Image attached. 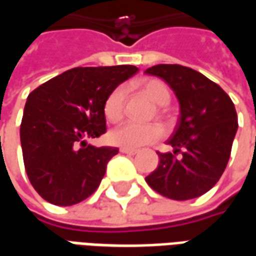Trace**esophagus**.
<instances>
[{
	"mask_svg": "<svg viewBox=\"0 0 256 256\" xmlns=\"http://www.w3.org/2000/svg\"><path fill=\"white\" fill-rule=\"evenodd\" d=\"M120 152H122V154H126V155H136L138 150H130V148H120Z\"/></svg>",
	"mask_w": 256,
	"mask_h": 256,
	"instance_id": "obj_1",
	"label": "esophagus"
}]
</instances>
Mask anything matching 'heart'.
<instances>
[{
    "label": "heart",
    "mask_w": 256,
    "mask_h": 256,
    "mask_svg": "<svg viewBox=\"0 0 256 256\" xmlns=\"http://www.w3.org/2000/svg\"><path fill=\"white\" fill-rule=\"evenodd\" d=\"M140 89L158 106L167 104L172 97L167 84L159 79L142 80L140 84ZM124 101H126V90L123 86H118L108 94L104 102V115L108 122L116 123L122 119L124 114ZM162 134L163 130L158 124H138V123L126 122L112 130L110 133V141L118 146L134 150L155 142L160 138Z\"/></svg>",
    "instance_id": "b5f03b06"
}]
</instances>
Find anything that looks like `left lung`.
Here are the masks:
<instances>
[{
    "label": "left lung",
    "instance_id": "1",
    "mask_svg": "<svg viewBox=\"0 0 256 256\" xmlns=\"http://www.w3.org/2000/svg\"><path fill=\"white\" fill-rule=\"evenodd\" d=\"M145 74L168 84L181 112L177 128L167 140L172 152H158L159 166L145 181L172 200L198 198L220 181L229 162L238 128L234 104L220 84L192 68L158 64Z\"/></svg>",
    "mask_w": 256,
    "mask_h": 256
}]
</instances>
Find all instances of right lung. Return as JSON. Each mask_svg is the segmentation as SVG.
<instances>
[{"mask_svg":"<svg viewBox=\"0 0 256 256\" xmlns=\"http://www.w3.org/2000/svg\"><path fill=\"white\" fill-rule=\"evenodd\" d=\"M137 71L134 66L76 67L28 94L20 142L26 172L42 198L72 206L98 188L119 150L97 148L86 140L106 133V98Z\"/></svg>","mask_w":256,"mask_h":256,"instance_id":"right-lung-1","label":"right lung"}]
</instances>
